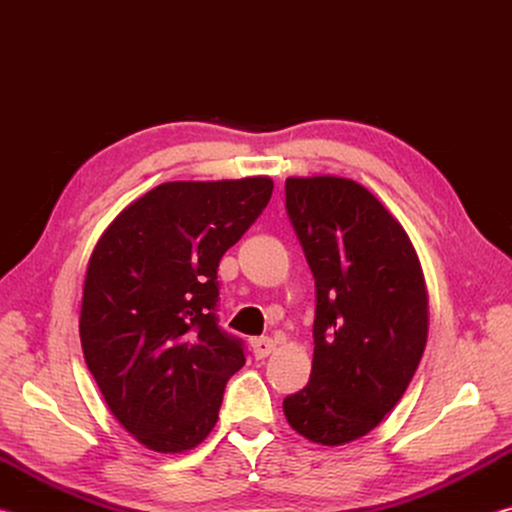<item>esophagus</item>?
<instances>
[{
	"mask_svg": "<svg viewBox=\"0 0 512 512\" xmlns=\"http://www.w3.org/2000/svg\"><path fill=\"white\" fill-rule=\"evenodd\" d=\"M250 348H253L255 359H266L268 354L275 350V341L273 339H253L250 341Z\"/></svg>",
	"mask_w": 512,
	"mask_h": 512,
	"instance_id": "34e87169",
	"label": "esophagus"
}]
</instances>
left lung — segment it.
I'll return each mask as SVG.
<instances>
[{"mask_svg": "<svg viewBox=\"0 0 512 512\" xmlns=\"http://www.w3.org/2000/svg\"><path fill=\"white\" fill-rule=\"evenodd\" d=\"M284 192L316 280L311 377L284 415L311 443L345 445L386 418L422 359V266L400 221L354 180L287 178Z\"/></svg>", "mask_w": 512, "mask_h": 512, "instance_id": "1", "label": "left lung"}]
</instances>
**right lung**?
<instances>
[{
	"label": "right lung",
	"instance_id": "1",
	"mask_svg": "<svg viewBox=\"0 0 512 512\" xmlns=\"http://www.w3.org/2000/svg\"><path fill=\"white\" fill-rule=\"evenodd\" d=\"M273 180L162 183L117 214L85 273L81 345L103 400L144 447L180 454L219 420L244 345L216 318V268Z\"/></svg>",
	"mask_w": 512,
	"mask_h": 512
}]
</instances>
